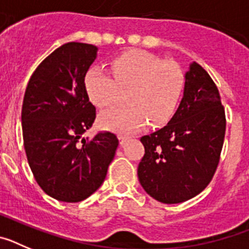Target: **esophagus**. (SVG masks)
<instances>
[{
	"mask_svg": "<svg viewBox=\"0 0 249 249\" xmlns=\"http://www.w3.org/2000/svg\"><path fill=\"white\" fill-rule=\"evenodd\" d=\"M118 140H120V143L123 144L124 142H126L127 140H128V136L126 135H118Z\"/></svg>",
	"mask_w": 249,
	"mask_h": 249,
	"instance_id": "1",
	"label": "esophagus"
}]
</instances>
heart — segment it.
Masks as SVG:
<instances>
[{
    "mask_svg": "<svg viewBox=\"0 0 249 249\" xmlns=\"http://www.w3.org/2000/svg\"><path fill=\"white\" fill-rule=\"evenodd\" d=\"M112 73L102 67L89 68L85 89L89 100L100 108L117 105L122 91L128 105L101 114V126L131 133L149 121L163 126L175 116L186 89V73L178 63L163 61L144 51H129L112 59Z\"/></svg>",
    "mask_w": 249,
    "mask_h": 249,
    "instance_id": "obj_1",
    "label": "heart"
}]
</instances>
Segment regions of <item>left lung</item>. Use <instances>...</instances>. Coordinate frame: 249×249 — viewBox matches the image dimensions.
<instances>
[{
  "instance_id": "left-lung-1",
  "label": "left lung",
  "mask_w": 249,
  "mask_h": 249,
  "mask_svg": "<svg viewBox=\"0 0 249 249\" xmlns=\"http://www.w3.org/2000/svg\"><path fill=\"white\" fill-rule=\"evenodd\" d=\"M226 114L218 89L198 63L186 73L183 98L163 128L143 136L138 164L141 186L152 198L181 203L201 193L218 166Z\"/></svg>"
}]
</instances>
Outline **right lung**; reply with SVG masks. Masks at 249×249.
<instances>
[{
  "label": "right lung",
  "instance_id": "obj_1",
  "mask_svg": "<svg viewBox=\"0 0 249 249\" xmlns=\"http://www.w3.org/2000/svg\"><path fill=\"white\" fill-rule=\"evenodd\" d=\"M97 50L65 43L39 63L26 87L21 114L26 156L38 186L57 201L74 203L96 192L118 146L111 132L82 138L96 118L85 76Z\"/></svg>",
  "mask_w": 249,
  "mask_h": 249
}]
</instances>
